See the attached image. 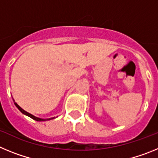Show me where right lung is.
I'll return each instance as SVG.
<instances>
[{
  "label": "right lung",
  "mask_w": 158,
  "mask_h": 158,
  "mask_svg": "<svg viewBox=\"0 0 158 158\" xmlns=\"http://www.w3.org/2000/svg\"><path fill=\"white\" fill-rule=\"evenodd\" d=\"M15 105H16V107H17V108H18V109H19V111H21V112L23 113V114H24V115H27V116L31 117V118H33V119H35V120H36V121H46V120H48V119H51V118H47V119H43V118H37V117L34 116V115H32L31 114H30V113L27 112V111H24V110H23V109H22L21 107H19V106L18 105V104H16V103H15Z\"/></svg>",
  "instance_id": "1"
}]
</instances>
